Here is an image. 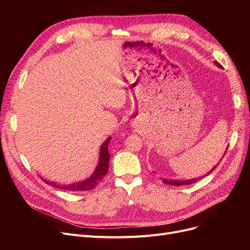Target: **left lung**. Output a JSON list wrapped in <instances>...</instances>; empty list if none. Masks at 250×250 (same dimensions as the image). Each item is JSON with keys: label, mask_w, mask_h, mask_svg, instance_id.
Instances as JSON below:
<instances>
[{"label": "left lung", "mask_w": 250, "mask_h": 250, "mask_svg": "<svg viewBox=\"0 0 250 250\" xmlns=\"http://www.w3.org/2000/svg\"><path fill=\"white\" fill-rule=\"evenodd\" d=\"M216 64L218 65V66H222L220 63H219V62H216ZM226 151H228V150H226ZM226 153V152H225ZM216 168V167H215ZM215 168L213 169V170H211L210 172H213L214 170H215ZM210 172H208V174L210 173ZM207 175H208V174H207ZM199 179V178H198ZM198 179H193V180H185V181H181V180H175V181H174V180H165V179H163V183L164 184H166V185H171V186H185V185H191V184H194V183H196V181H197Z\"/></svg>", "instance_id": "1"}]
</instances>
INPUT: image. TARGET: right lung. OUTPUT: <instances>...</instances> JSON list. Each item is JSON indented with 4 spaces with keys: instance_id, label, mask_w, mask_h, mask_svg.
Masks as SVG:
<instances>
[{
    "instance_id": "obj_1",
    "label": "right lung",
    "mask_w": 250,
    "mask_h": 250,
    "mask_svg": "<svg viewBox=\"0 0 250 250\" xmlns=\"http://www.w3.org/2000/svg\"><path fill=\"white\" fill-rule=\"evenodd\" d=\"M111 138H108L106 141L103 143V145L101 146V152H100V160H99V165L94 173V175L92 177H89L88 179L82 181V183L78 184H73L70 186H58L56 184H52L49 183V181H46L48 185H51L54 188H62V190H67V191H72V192H81V191H89V190H94V188L99 185L100 181L104 178V176L106 175V173L108 172V166H109V158L110 154L108 153V145L110 142Z\"/></svg>"
}]
</instances>
